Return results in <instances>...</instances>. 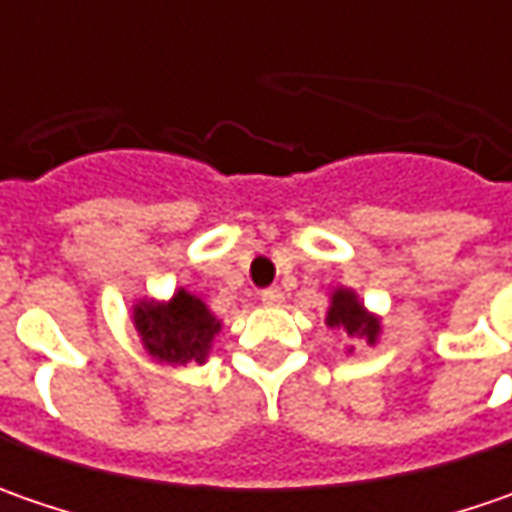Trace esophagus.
<instances>
[{
  "instance_id": "1",
  "label": "esophagus",
  "mask_w": 512,
  "mask_h": 512,
  "mask_svg": "<svg viewBox=\"0 0 512 512\" xmlns=\"http://www.w3.org/2000/svg\"><path fill=\"white\" fill-rule=\"evenodd\" d=\"M259 299H262V305L276 307V305H282L285 293H282L279 287H267V290H262V293H259Z\"/></svg>"
}]
</instances>
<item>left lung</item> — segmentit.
Instances as JSON below:
<instances>
[{
	"label": "left lung",
	"mask_w": 512,
	"mask_h": 512,
	"mask_svg": "<svg viewBox=\"0 0 512 512\" xmlns=\"http://www.w3.org/2000/svg\"><path fill=\"white\" fill-rule=\"evenodd\" d=\"M327 299H330L325 313L327 327H339L350 339H362L370 347L379 344V339H382V316L364 305L353 287H333L327 293ZM347 350H353V347H347Z\"/></svg>",
	"instance_id": "left-lung-1"
}]
</instances>
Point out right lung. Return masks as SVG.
<instances>
[{
    "instance_id": "right-lung-1",
    "label": "right lung",
    "mask_w": 512,
    "mask_h": 512,
    "mask_svg": "<svg viewBox=\"0 0 512 512\" xmlns=\"http://www.w3.org/2000/svg\"><path fill=\"white\" fill-rule=\"evenodd\" d=\"M130 322L150 359L168 367L205 364L222 330V319L185 287L173 290L170 299H136Z\"/></svg>"
}]
</instances>
